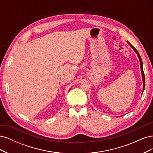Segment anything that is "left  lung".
<instances>
[{
	"label": "left lung",
	"mask_w": 153,
	"mask_h": 153,
	"mask_svg": "<svg viewBox=\"0 0 153 153\" xmlns=\"http://www.w3.org/2000/svg\"><path fill=\"white\" fill-rule=\"evenodd\" d=\"M127 43H128V45L130 46V47L133 49V50L135 51V52H136V53L137 54L138 57V59H139V61H140V69H141V73H142V81H143V91H142V92H143V90H144L145 89V76H144V73H143V64H142V59L140 56L139 53H138V52H137V50L135 48V47H133V46L129 43L128 41H127Z\"/></svg>",
	"instance_id": "left-lung-1"
}]
</instances>
